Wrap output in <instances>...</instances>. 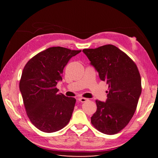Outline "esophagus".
Wrapping results in <instances>:
<instances>
[{
	"label": "esophagus",
	"mask_w": 158,
	"mask_h": 158,
	"mask_svg": "<svg viewBox=\"0 0 158 158\" xmlns=\"http://www.w3.org/2000/svg\"><path fill=\"white\" fill-rule=\"evenodd\" d=\"M88 100H89V99L85 98H79V101L81 102H86Z\"/></svg>",
	"instance_id": "1"
}]
</instances>
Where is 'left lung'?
Wrapping results in <instances>:
<instances>
[{
  "mask_svg": "<svg viewBox=\"0 0 158 158\" xmlns=\"http://www.w3.org/2000/svg\"><path fill=\"white\" fill-rule=\"evenodd\" d=\"M98 72L102 81L109 85L106 102L96 100L97 111L91 123L100 132L114 135L129 123L141 93V80L136 64L112 44L83 50Z\"/></svg>",
  "mask_w": 158,
  "mask_h": 158,
  "instance_id": "1",
  "label": "left lung"
}]
</instances>
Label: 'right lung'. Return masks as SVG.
I'll return each mask as SVG.
<instances>
[{
  "label": "right lung",
  "mask_w": 158,
  "mask_h": 158,
  "mask_svg": "<svg viewBox=\"0 0 158 158\" xmlns=\"http://www.w3.org/2000/svg\"><path fill=\"white\" fill-rule=\"evenodd\" d=\"M53 47L37 53L26 63L19 90L28 116L37 129L54 132L68 123L76 99L58 93L56 85L69 59L81 52Z\"/></svg>",
  "instance_id": "obj_1"
}]
</instances>
